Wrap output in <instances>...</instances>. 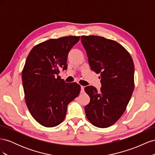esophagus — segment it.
Listing matches in <instances>:
<instances>
[{
    "label": "esophagus",
    "instance_id": "obj_1",
    "mask_svg": "<svg viewBox=\"0 0 155 155\" xmlns=\"http://www.w3.org/2000/svg\"><path fill=\"white\" fill-rule=\"evenodd\" d=\"M84 87L83 86H81V93H83L84 92H85V91H84Z\"/></svg>",
    "mask_w": 155,
    "mask_h": 155
}]
</instances>
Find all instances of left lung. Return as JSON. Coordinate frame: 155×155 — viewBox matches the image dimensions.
<instances>
[{
	"mask_svg": "<svg viewBox=\"0 0 155 155\" xmlns=\"http://www.w3.org/2000/svg\"><path fill=\"white\" fill-rule=\"evenodd\" d=\"M91 68L100 73L101 87L93 86L85 91L91 98L85 107L88 120L97 127L115 124L125 110L134 91V67L129 53L115 41L97 35H83Z\"/></svg>",
	"mask_w": 155,
	"mask_h": 155,
	"instance_id": "1",
	"label": "left lung"
}]
</instances>
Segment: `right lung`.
Instances as JSON below:
<instances>
[{"instance_id":"right-lung-1","label":"right lung","mask_w":155,"mask_h":155,"mask_svg":"<svg viewBox=\"0 0 155 155\" xmlns=\"http://www.w3.org/2000/svg\"><path fill=\"white\" fill-rule=\"evenodd\" d=\"M79 39L70 35L43 42L26 60L22 79L26 105L33 118L46 127L62 122L68 105L80 92L78 83H67L58 76L59 69L67 68L68 54Z\"/></svg>"}]
</instances>
